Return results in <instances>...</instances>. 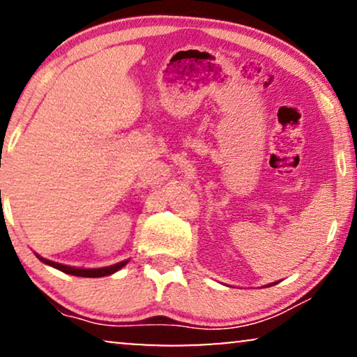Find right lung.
Masks as SVG:
<instances>
[{"label":"right lung","mask_w":357,"mask_h":357,"mask_svg":"<svg viewBox=\"0 0 357 357\" xmlns=\"http://www.w3.org/2000/svg\"><path fill=\"white\" fill-rule=\"evenodd\" d=\"M37 257L40 258V261H43L48 266L56 268V270H60L63 273H68V275L81 276V278H102V276L114 275V273L121 270V268H123L126 263H128V260H125V261L115 263V265H112V266H104V268H75V266L61 265V263H55L52 260H47V258H42L40 255H37Z\"/></svg>","instance_id":"right-lung-1"}]
</instances>
